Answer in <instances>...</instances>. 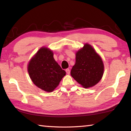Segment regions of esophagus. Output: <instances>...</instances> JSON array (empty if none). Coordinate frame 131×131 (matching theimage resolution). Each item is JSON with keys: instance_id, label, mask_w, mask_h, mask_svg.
I'll return each instance as SVG.
<instances>
[{"instance_id": "1", "label": "esophagus", "mask_w": 131, "mask_h": 131, "mask_svg": "<svg viewBox=\"0 0 131 131\" xmlns=\"http://www.w3.org/2000/svg\"><path fill=\"white\" fill-rule=\"evenodd\" d=\"M66 72H67V74H70V69H68V68L66 69Z\"/></svg>"}]
</instances>
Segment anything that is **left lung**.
Here are the masks:
<instances>
[{
  "label": "left lung",
  "instance_id": "8db88e82",
  "mask_svg": "<svg viewBox=\"0 0 131 131\" xmlns=\"http://www.w3.org/2000/svg\"><path fill=\"white\" fill-rule=\"evenodd\" d=\"M104 73V64L92 47L85 44L76 53V63L71 71L72 77L84 88L99 83Z\"/></svg>",
  "mask_w": 131,
  "mask_h": 131
}]
</instances>
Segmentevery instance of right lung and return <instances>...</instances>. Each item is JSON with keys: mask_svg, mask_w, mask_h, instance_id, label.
Wrapping results in <instances>:
<instances>
[{"mask_svg": "<svg viewBox=\"0 0 131 131\" xmlns=\"http://www.w3.org/2000/svg\"><path fill=\"white\" fill-rule=\"evenodd\" d=\"M28 72L32 82L46 92L55 90L66 73L55 60L52 51L46 47L40 48L31 59Z\"/></svg>", "mask_w": 131, "mask_h": 131, "instance_id": "right-lung-1", "label": "right lung"}]
</instances>
